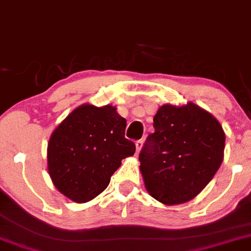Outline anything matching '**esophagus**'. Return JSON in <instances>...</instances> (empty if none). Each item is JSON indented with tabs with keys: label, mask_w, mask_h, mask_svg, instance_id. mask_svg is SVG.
<instances>
[{
	"label": "esophagus",
	"mask_w": 251,
	"mask_h": 251,
	"mask_svg": "<svg viewBox=\"0 0 251 251\" xmlns=\"http://www.w3.org/2000/svg\"><path fill=\"white\" fill-rule=\"evenodd\" d=\"M144 145V140L143 139H140V140H137V143H135V146H137V153L140 152L141 147H143Z\"/></svg>",
	"instance_id": "1"
}]
</instances>
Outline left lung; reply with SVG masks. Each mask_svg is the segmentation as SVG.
Listing matches in <instances>:
<instances>
[{"mask_svg": "<svg viewBox=\"0 0 251 251\" xmlns=\"http://www.w3.org/2000/svg\"><path fill=\"white\" fill-rule=\"evenodd\" d=\"M139 154L145 187L165 204L192 200L222 164L226 135L212 114L198 105H164L153 118Z\"/></svg>", "mask_w": 251, "mask_h": 251, "instance_id": "8db88e82", "label": "left lung"}]
</instances>
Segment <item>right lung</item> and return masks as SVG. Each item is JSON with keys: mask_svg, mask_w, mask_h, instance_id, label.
<instances>
[{"mask_svg": "<svg viewBox=\"0 0 251 251\" xmlns=\"http://www.w3.org/2000/svg\"><path fill=\"white\" fill-rule=\"evenodd\" d=\"M125 129L126 119L111 105L84 104L72 111L48 144V170L56 188L78 203L100 194L122 160L135 152Z\"/></svg>", "mask_w": 251, "mask_h": 251, "instance_id": "1", "label": "right lung"}]
</instances>
